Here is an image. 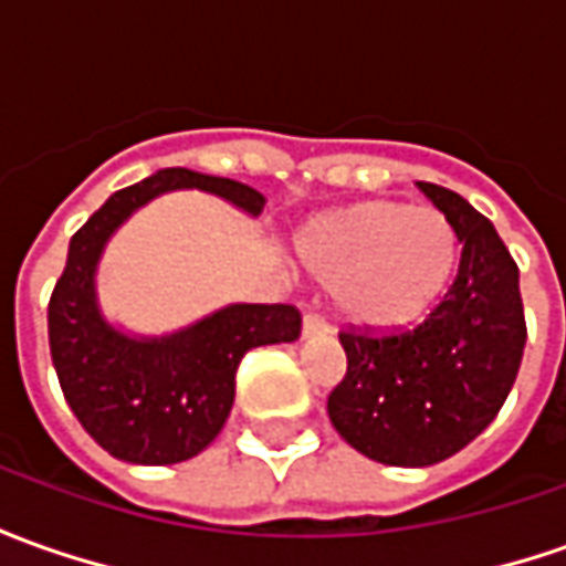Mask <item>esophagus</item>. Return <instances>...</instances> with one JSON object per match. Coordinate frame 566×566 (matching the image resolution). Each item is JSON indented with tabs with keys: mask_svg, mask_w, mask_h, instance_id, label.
<instances>
[{
	"mask_svg": "<svg viewBox=\"0 0 566 566\" xmlns=\"http://www.w3.org/2000/svg\"><path fill=\"white\" fill-rule=\"evenodd\" d=\"M328 332H332V328H328V322H325L322 315H303V337H325Z\"/></svg>",
	"mask_w": 566,
	"mask_h": 566,
	"instance_id": "esophagus-1",
	"label": "esophagus"
}]
</instances>
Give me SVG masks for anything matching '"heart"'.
<instances>
[{
  "label": "heart",
  "mask_w": 566,
  "mask_h": 566,
  "mask_svg": "<svg viewBox=\"0 0 566 566\" xmlns=\"http://www.w3.org/2000/svg\"><path fill=\"white\" fill-rule=\"evenodd\" d=\"M300 266L328 284L337 315L365 332L424 322L455 282L461 238L443 210L363 201L313 219L294 241Z\"/></svg>",
  "instance_id": "1"
}]
</instances>
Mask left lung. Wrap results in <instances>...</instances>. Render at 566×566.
I'll return each mask as SVG.
<instances>
[{
	"instance_id": "8db88e82",
	"label": "left lung",
	"mask_w": 566,
	"mask_h": 566,
	"mask_svg": "<svg viewBox=\"0 0 566 566\" xmlns=\"http://www.w3.org/2000/svg\"><path fill=\"white\" fill-rule=\"evenodd\" d=\"M418 188L459 232V275L412 332L340 334L347 375L328 396L334 430L396 468L437 464L490 428L526 344L521 275L493 222L449 188Z\"/></svg>"
}]
</instances>
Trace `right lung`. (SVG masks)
Here are the masks:
<instances>
[{
  "label": "right lung",
  "mask_w": 566,
  "mask_h": 566,
  "mask_svg": "<svg viewBox=\"0 0 566 566\" xmlns=\"http://www.w3.org/2000/svg\"><path fill=\"white\" fill-rule=\"evenodd\" d=\"M198 188L248 217L266 198L256 188L170 167L114 191L71 238L67 266L49 300V347L57 384L76 421L114 459L176 464L217 440L234 402L241 356L300 337V313L287 303H229L170 334H129L98 303V263L107 241L138 207Z\"/></svg>",
  "instance_id": "obj_1"
}]
</instances>
